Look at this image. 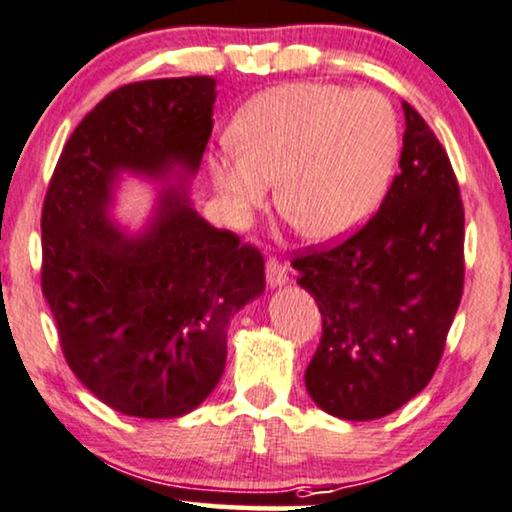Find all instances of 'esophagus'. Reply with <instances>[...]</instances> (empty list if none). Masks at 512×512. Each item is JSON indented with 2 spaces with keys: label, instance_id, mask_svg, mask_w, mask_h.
I'll return each mask as SVG.
<instances>
[{
  "label": "esophagus",
  "instance_id": "1",
  "mask_svg": "<svg viewBox=\"0 0 512 512\" xmlns=\"http://www.w3.org/2000/svg\"><path fill=\"white\" fill-rule=\"evenodd\" d=\"M265 280H268L270 287H277V284H284L289 280V268L277 258H268L265 263Z\"/></svg>",
  "mask_w": 512,
  "mask_h": 512
}]
</instances>
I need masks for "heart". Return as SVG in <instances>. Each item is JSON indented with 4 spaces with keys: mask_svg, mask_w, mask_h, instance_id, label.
<instances>
[{
    "mask_svg": "<svg viewBox=\"0 0 512 512\" xmlns=\"http://www.w3.org/2000/svg\"><path fill=\"white\" fill-rule=\"evenodd\" d=\"M232 148L209 169L232 209L251 211L277 183L284 221L327 242L353 232L386 195L400 155L395 110L376 91L331 84H284L237 115Z\"/></svg>",
    "mask_w": 512,
    "mask_h": 512,
    "instance_id": "1",
    "label": "heart"
}]
</instances>
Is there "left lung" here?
Wrapping results in <instances>:
<instances>
[{"mask_svg":"<svg viewBox=\"0 0 512 512\" xmlns=\"http://www.w3.org/2000/svg\"><path fill=\"white\" fill-rule=\"evenodd\" d=\"M400 174L360 230L296 251L322 338L305 369L320 409L345 421L393 414L442 360L463 296V202L447 150L404 101Z\"/></svg>","mask_w":512,"mask_h":512,"instance_id":"1","label":"left lung"}]
</instances>
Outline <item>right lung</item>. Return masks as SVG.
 Returning <instances> with one entry per match:
<instances>
[{"label":"right lung","instance_id":"1","mask_svg":"<svg viewBox=\"0 0 512 512\" xmlns=\"http://www.w3.org/2000/svg\"><path fill=\"white\" fill-rule=\"evenodd\" d=\"M216 79H148L110 91L58 157L42 207V294L68 367L115 411L174 418L225 369L230 317L265 289L254 244L199 218L181 192L124 237L108 218L119 171L195 174L214 129Z\"/></svg>","mask_w":512,"mask_h":512}]
</instances>
